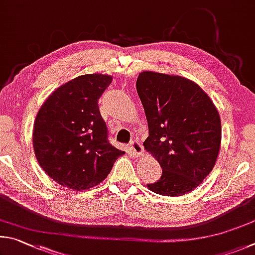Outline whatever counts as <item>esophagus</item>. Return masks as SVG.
<instances>
[{
  "instance_id": "34e87169",
  "label": "esophagus",
  "mask_w": 255,
  "mask_h": 255,
  "mask_svg": "<svg viewBox=\"0 0 255 255\" xmlns=\"http://www.w3.org/2000/svg\"><path fill=\"white\" fill-rule=\"evenodd\" d=\"M130 148H131V151L133 152V154H134V157H141V155L143 154V152H144L143 146H142V144L140 143L139 140L131 141Z\"/></svg>"
}]
</instances>
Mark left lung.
Instances as JSON below:
<instances>
[{"label":"left lung","mask_w":255,"mask_h":255,"mask_svg":"<svg viewBox=\"0 0 255 255\" xmlns=\"http://www.w3.org/2000/svg\"><path fill=\"white\" fill-rule=\"evenodd\" d=\"M136 91L149 127L144 149L162 168L148 188L172 197L189 193L209 175L220 152L217 109L197 84L180 76L142 71Z\"/></svg>","instance_id":"left-lung-1"}]
</instances>
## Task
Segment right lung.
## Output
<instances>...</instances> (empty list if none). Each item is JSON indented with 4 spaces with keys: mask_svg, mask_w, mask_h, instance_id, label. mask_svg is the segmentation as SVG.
Masks as SVG:
<instances>
[{
    "mask_svg": "<svg viewBox=\"0 0 255 255\" xmlns=\"http://www.w3.org/2000/svg\"><path fill=\"white\" fill-rule=\"evenodd\" d=\"M112 76L87 74L49 96L33 124V150L43 171L62 187L86 190L105 179L124 154L107 139L98 100Z\"/></svg>",
    "mask_w": 255,
    "mask_h": 255,
    "instance_id": "add662e5",
    "label": "right lung"
}]
</instances>
